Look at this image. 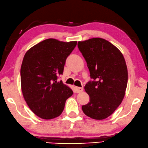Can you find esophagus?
<instances>
[{
    "instance_id": "34e87169",
    "label": "esophagus",
    "mask_w": 148,
    "mask_h": 148,
    "mask_svg": "<svg viewBox=\"0 0 148 148\" xmlns=\"http://www.w3.org/2000/svg\"><path fill=\"white\" fill-rule=\"evenodd\" d=\"M75 90H76V92L78 93H80L83 91V88H81V87H76L75 88Z\"/></svg>"
}]
</instances>
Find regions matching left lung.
Segmentation results:
<instances>
[{
  "mask_svg": "<svg viewBox=\"0 0 148 148\" xmlns=\"http://www.w3.org/2000/svg\"><path fill=\"white\" fill-rule=\"evenodd\" d=\"M78 47L94 80L84 86L90 102L82 106V111L93 119H105L125 97L128 80L125 60L117 47L103 38L78 41Z\"/></svg>",
  "mask_w": 148,
  "mask_h": 148,
  "instance_id": "left-lung-1",
  "label": "left lung"
}]
</instances>
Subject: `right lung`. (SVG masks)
<instances>
[{
    "label": "right lung",
    "instance_id": "add662e5",
    "mask_svg": "<svg viewBox=\"0 0 148 148\" xmlns=\"http://www.w3.org/2000/svg\"><path fill=\"white\" fill-rule=\"evenodd\" d=\"M76 44V41L47 39L25 54L21 68L23 96L33 113L43 119L61 115L66 100L73 95L69 86L57 79L63 74L66 58Z\"/></svg>",
    "mask_w": 148,
    "mask_h": 148
}]
</instances>
